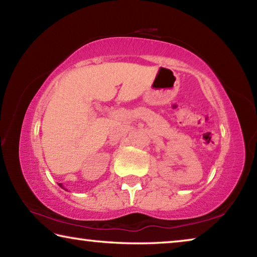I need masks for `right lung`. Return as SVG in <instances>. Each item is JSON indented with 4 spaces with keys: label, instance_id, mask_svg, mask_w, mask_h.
Returning <instances> with one entry per match:
<instances>
[{
    "label": "right lung",
    "instance_id": "right-lung-1",
    "mask_svg": "<svg viewBox=\"0 0 257 257\" xmlns=\"http://www.w3.org/2000/svg\"><path fill=\"white\" fill-rule=\"evenodd\" d=\"M59 186H60V187H63V189H64V186L62 185V183H59Z\"/></svg>",
    "mask_w": 257,
    "mask_h": 257
}]
</instances>
